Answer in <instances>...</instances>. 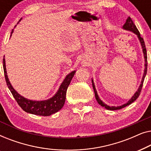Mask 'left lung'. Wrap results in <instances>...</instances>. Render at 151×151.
I'll list each match as a JSON object with an SVG mask.
<instances>
[{"label":"left lung","mask_w":151,"mask_h":151,"mask_svg":"<svg viewBox=\"0 0 151 151\" xmlns=\"http://www.w3.org/2000/svg\"><path fill=\"white\" fill-rule=\"evenodd\" d=\"M123 28L126 30L131 31V32H133V33H135V34L137 36L138 38H139L140 43H141V45L142 47V49H143L144 58H145V69H144V76H143V78H142V83H141V84H140V86H139V88H138V90L137 91H136L135 93L134 94V96L132 97V98L129 101V102L127 103V104H123V105H122V106H108V105L105 104L104 103H103L102 101L101 100L100 98L98 97V93H97V91L96 89V86H95V84L93 83V80H92V85H93V88L94 93H95V96H96L97 102H98V104H100L102 106L104 107L105 109H108V110H111V111L119 110V109H121L124 108V107L128 106V105L131 104V103H133L134 102V101H135L136 100H137V98L139 96L140 93H141L142 86H143L144 78H145V76L146 75V72H147V65H148V63H147V53H146V46H145V43H144L143 38H142V37L140 36V34H139V31H138L137 27H136V26L135 25V24H134V22H133V20H132L131 17H128V18L127 19V21H126V22H125V24H124Z\"/></svg>","instance_id":"1"}]
</instances>
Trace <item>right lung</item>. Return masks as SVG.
<instances>
[{"label":"right lung","mask_w":151,"mask_h":151,"mask_svg":"<svg viewBox=\"0 0 151 151\" xmlns=\"http://www.w3.org/2000/svg\"><path fill=\"white\" fill-rule=\"evenodd\" d=\"M12 32H13V30H12ZM4 57L3 63L6 83H7L8 88H9V89L12 93V96H14L18 104L21 107L22 110L27 113H32V114L41 115V116H49V115L58 112L63 108L64 104L65 102L67 88L69 85L70 82H71V80L73 77L74 74L76 73L75 71H72L71 73L67 76V77L65 78V79L64 80L63 82L60 86L59 90L58 91L56 94L52 98L45 101H33L23 98V97L18 94L14 90V88L12 87L7 78L5 67V60Z\"/></svg>","instance_id":"add662e5"}]
</instances>
